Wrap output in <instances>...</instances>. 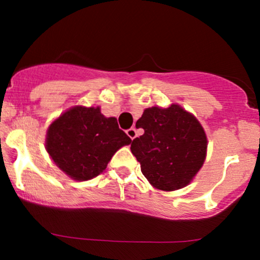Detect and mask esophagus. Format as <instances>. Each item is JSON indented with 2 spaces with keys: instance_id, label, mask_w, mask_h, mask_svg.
Here are the masks:
<instances>
[{
  "instance_id": "1",
  "label": "esophagus",
  "mask_w": 260,
  "mask_h": 260,
  "mask_svg": "<svg viewBox=\"0 0 260 260\" xmlns=\"http://www.w3.org/2000/svg\"><path fill=\"white\" fill-rule=\"evenodd\" d=\"M127 136L132 141L135 140V138L137 137V131H136V128H129V129H127Z\"/></svg>"
}]
</instances>
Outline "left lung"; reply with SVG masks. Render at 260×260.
I'll use <instances>...</instances> for the list:
<instances>
[{"label": "left lung", "instance_id": "1", "mask_svg": "<svg viewBox=\"0 0 260 260\" xmlns=\"http://www.w3.org/2000/svg\"><path fill=\"white\" fill-rule=\"evenodd\" d=\"M145 133L131 143L141 171L154 187L174 191L183 187L203 166L208 140L199 120L171 104L147 108L136 125Z\"/></svg>", "mask_w": 260, "mask_h": 260}]
</instances>
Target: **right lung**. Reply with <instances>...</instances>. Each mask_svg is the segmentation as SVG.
<instances>
[{"mask_svg": "<svg viewBox=\"0 0 260 260\" xmlns=\"http://www.w3.org/2000/svg\"><path fill=\"white\" fill-rule=\"evenodd\" d=\"M131 142L114 117L106 118L99 108L74 107L50 124L46 149L60 170L85 181L101 175L115 152Z\"/></svg>", "mask_w": 260, "mask_h": 260, "instance_id": "obj_1", "label": "right lung"}]
</instances>
